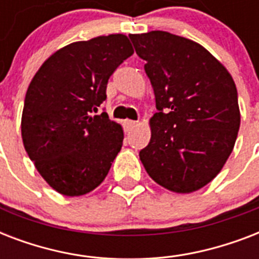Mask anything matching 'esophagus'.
Listing matches in <instances>:
<instances>
[{
    "mask_svg": "<svg viewBox=\"0 0 259 259\" xmlns=\"http://www.w3.org/2000/svg\"><path fill=\"white\" fill-rule=\"evenodd\" d=\"M136 123H137V122L130 121V119H126V121H123V126H125L126 132H129V130L133 129L134 126H136Z\"/></svg>",
    "mask_w": 259,
    "mask_h": 259,
    "instance_id": "1",
    "label": "esophagus"
}]
</instances>
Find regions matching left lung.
Masks as SVG:
<instances>
[{"instance_id": "left-lung-1", "label": "left lung", "mask_w": 259, "mask_h": 259, "mask_svg": "<svg viewBox=\"0 0 259 259\" xmlns=\"http://www.w3.org/2000/svg\"><path fill=\"white\" fill-rule=\"evenodd\" d=\"M129 37L146 62L158 110L140 160L158 185L195 192L217 177L237 141L241 111L233 76L189 38L162 30Z\"/></svg>"}]
</instances>
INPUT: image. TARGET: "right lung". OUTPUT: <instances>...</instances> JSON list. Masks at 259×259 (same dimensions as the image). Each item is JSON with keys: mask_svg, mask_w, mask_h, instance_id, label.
Segmentation results:
<instances>
[{"mask_svg": "<svg viewBox=\"0 0 259 259\" xmlns=\"http://www.w3.org/2000/svg\"><path fill=\"white\" fill-rule=\"evenodd\" d=\"M134 50L122 33L75 41L52 54L34 74L24 102L21 137L50 187L82 196L105 180L122 148L123 129L98 115L106 87Z\"/></svg>", "mask_w": 259, "mask_h": 259, "instance_id": "right-lung-1", "label": "right lung"}]
</instances>
